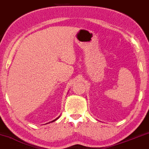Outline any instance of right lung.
Instances as JSON below:
<instances>
[{"instance_id": "add662e5", "label": "right lung", "mask_w": 149, "mask_h": 149, "mask_svg": "<svg viewBox=\"0 0 149 149\" xmlns=\"http://www.w3.org/2000/svg\"><path fill=\"white\" fill-rule=\"evenodd\" d=\"M59 117L60 116H58V117H57V118H56V119H54V120H53V121H52V122H55V121H56V119H58V118H59Z\"/></svg>"}]
</instances>
